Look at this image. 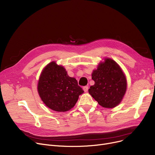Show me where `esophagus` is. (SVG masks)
<instances>
[{"label":"esophagus","instance_id":"obj_1","mask_svg":"<svg viewBox=\"0 0 155 155\" xmlns=\"http://www.w3.org/2000/svg\"><path fill=\"white\" fill-rule=\"evenodd\" d=\"M83 89H84V92H87L88 91V87L87 86H85V87H84Z\"/></svg>","mask_w":155,"mask_h":155}]
</instances>
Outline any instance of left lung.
Returning a JSON list of instances; mask_svg holds the SVG:
<instances>
[{
  "mask_svg": "<svg viewBox=\"0 0 155 155\" xmlns=\"http://www.w3.org/2000/svg\"><path fill=\"white\" fill-rule=\"evenodd\" d=\"M92 78L95 84L88 89V93L100 105L113 108L120 104L126 91L127 80L115 61L105 58L93 71Z\"/></svg>",
  "mask_w": 155,
  "mask_h": 155,
  "instance_id": "obj_1",
  "label": "left lung"
}]
</instances>
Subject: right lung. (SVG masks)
Instances as JSON below:
<instances>
[{
  "instance_id": "add662e5",
  "label": "right lung",
  "mask_w": 155,
  "mask_h": 155,
  "mask_svg": "<svg viewBox=\"0 0 155 155\" xmlns=\"http://www.w3.org/2000/svg\"><path fill=\"white\" fill-rule=\"evenodd\" d=\"M38 92L42 101L50 109L65 112L74 107L84 91L75 78L55 61L48 64L43 70L38 84Z\"/></svg>"
}]
</instances>
